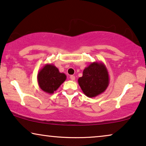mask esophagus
<instances>
[{
    "label": "esophagus",
    "instance_id": "34e87169",
    "mask_svg": "<svg viewBox=\"0 0 146 146\" xmlns=\"http://www.w3.org/2000/svg\"><path fill=\"white\" fill-rule=\"evenodd\" d=\"M70 80H72V81H74V80H75V76H73V75H71L70 76Z\"/></svg>",
    "mask_w": 146,
    "mask_h": 146
}]
</instances>
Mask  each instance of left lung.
<instances>
[{
	"mask_svg": "<svg viewBox=\"0 0 146 146\" xmlns=\"http://www.w3.org/2000/svg\"><path fill=\"white\" fill-rule=\"evenodd\" d=\"M78 82L86 96L94 98L102 94L108 86V71L103 62H94L85 68L82 76L79 78Z\"/></svg>",
	"mask_w": 146,
	"mask_h": 146,
	"instance_id": "8db88e82",
	"label": "left lung"
}]
</instances>
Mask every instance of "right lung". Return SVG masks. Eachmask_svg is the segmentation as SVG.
<instances>
[{
    "label": "right lung",
    "mask_w": 146,
    "mask_h": 146,
    "mask_svg": "<svg viewBox=\"0 0 146 146\" xmlns=\"http://www.w3.org/2000/svg\"><path fill=\"white\" fill-rule=\"evenodd\" d=\"M66 79L64 73L59 72L53 64H46L40 70L37 75L38 86L44 92L53 94Z\"/></svg>",
    "instance_id": "obj_1"
}]
</instances>
